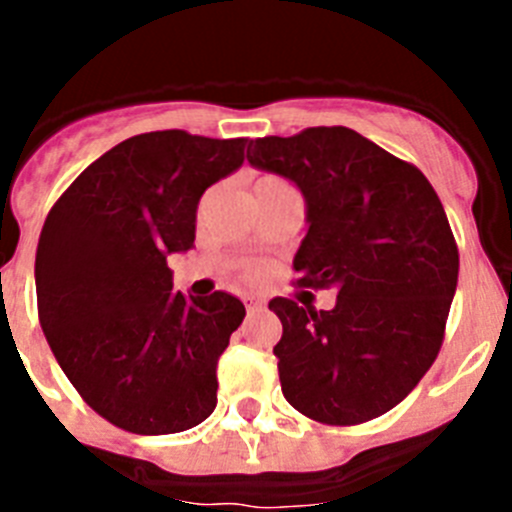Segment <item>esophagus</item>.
<instances>
[{"instance_id":"esophagus-1","label":"esophagus","mask_w":512,"mask_h":512,"mask_svg":"<svg viewBox=\"0 0 512 512\" xmlns=\"http://www.w3.org/2000/svg\"><path fill=\"white\" fill-rule=\"evenodd\" d=\"M246 310H248V315H253V312H261V310H266V302L264 300H256V297H248V300H246Z\"/></svg>"}]
</instances>
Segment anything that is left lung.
I'll return each mask as SVG.
<instances>
[{
  "mask_svg": "<svg viewBox=\"0 0 512 512\" xmlns=\"http://www.w3.org/2000/svg\"><path fill=\"white\" fill-rule=\"evenodd\" d=\"M256 169L305 194L297 284L336 287L333 310L274 297V346L287 402L325 425H359L402 402L441 351L459 279V248L418 166L356 130L307 128L256 138Z\"/></svg>",
  "mask_w": 512,
  "mask_h": 512,
  "instance_id": "1",
  "label": "left lung"
}]
</instances>
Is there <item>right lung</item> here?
<instances>
[{
    "instance_id": "obj_1",
    "label": "right lung",
    "mask_w": 512,
    "mask_h": 512,
    "mask_svg": "<svg viewBox=\"0 0 512 512\" xmlns=\"http://www.w3.org/2000/svg\"><path fill=\"white\" fill-rule=\"evenodd\" d=\"M246 138L133 135L81 171L51 207L35 253L38 318L94 413L164 436L217 405V359L246 307L228 292H171L169 253L194 243L197 202L243 164Z\"/></svg>"
}]
</instances>
